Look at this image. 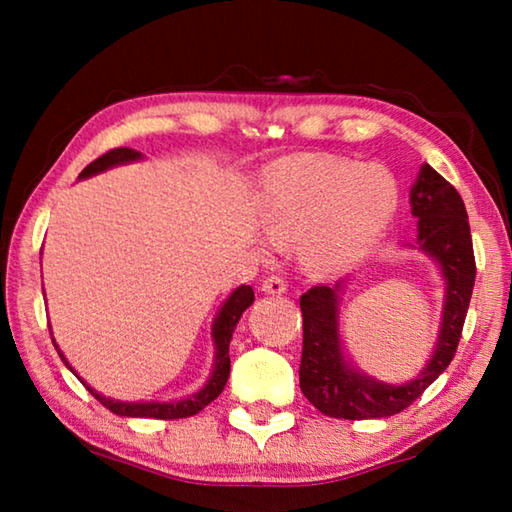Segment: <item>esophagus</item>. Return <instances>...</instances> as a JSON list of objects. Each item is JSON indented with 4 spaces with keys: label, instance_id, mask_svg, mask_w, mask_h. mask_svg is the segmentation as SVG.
Returning <instances> with one entry per match:
<instances>
[{
    "label": "esophagus",
    "instance_id": "esophagus-1",
    "mask_svg": "<svg viewBox=\"0 0 512 512\" xmlns=\"http://www.w3.org/2000/svg\"><path fill=\"white\" fill-rule=\"evenodd\" d=\"M262 291L266 293H273V296H282L284 291H287V280L280 275H268L266 280L262 282Z\"/></svg>",
    "mask_w": 512,
    "mask_h": 512
}]
</instances>
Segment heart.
<instances>
[{
  "mask_svg": "<svg viewBox=\"0 0 512 512\" xmlns=\"http://www.w3.org/2000/svg\"><path fill=\"white\" fill-rule=\"evenodd\" d=\"M400 189L381 164L336 155H291L264 173L262 223L273 241L302 237L316 271H341L368 253L393 223Z\"/></svg>",
  "mask_w": 512,
  "mask_h": 512,
  "instance_id": "1",
  "label": "heart"
}]
</instances>
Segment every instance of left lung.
Here are the masks:
<instances>
[{"instance_id": "8db88e82", "label": "left lung", "mask_w": 512, "mask_h": 512, "mask_svg": "<svg viewBox=\"0 0 512 512\" xmlns=\"http://www.w3.org/2000/svg\"><path fill=\"white\" fill-rule=\"evenodd\" d=\"M411 214L418 219V248L436 259L445 277V307L436 350L418 377L406 384H384L363 375L343 357L339 334L341 282L334 287H311L300 298V391L329 418L366 420L400 413L418 400L454 359L476 277L465 203L436 169L422 164L411 187Z\"/></svg>"}]
</instances>
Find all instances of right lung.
<instances>
[{"instance_id":"1","label":"right lung","mask_w":512,"mask_h":512,"mask_svg":"<svg viewBox=\"0 0 512 512\" xmlns=\"http://www.w3.org/2000/svg\"><path fill=\"white\" fill-rule=\"evenodd\" d=\"M135 160H142V153L135 151V149H112L108 153H103L101 158H97L94 162H90L88 167H85L79 178H90L94 173H101L110 167H117V164H126V162H135ZM255 300V291L248 287V284H241L239 289H235L230 293V298L223 302V307L219 309V316L214 318V327H212V341H214V370L210 379H207V384L201 388V391L185 397V400H173V402H119V400H112V397H106L94 391L88 384L85 388L97 397V400L110 409L112 413L117 415H126V418H153V420H178V418H189V415H196L198 411H203L207 404L214 402L216 397L221 395V391L228 384V377H230V339H232V332H235V327L239 323V318L244 311L253 305ZM54 341V339H51ZM54 348L58 350L60 359H63L65 366L74 372V368L69 366V361L65 359V354L60 352V348L54 341ZM76 375V372H74ZM79 377V375H76Z\"/></svg>"}]
</instances>
